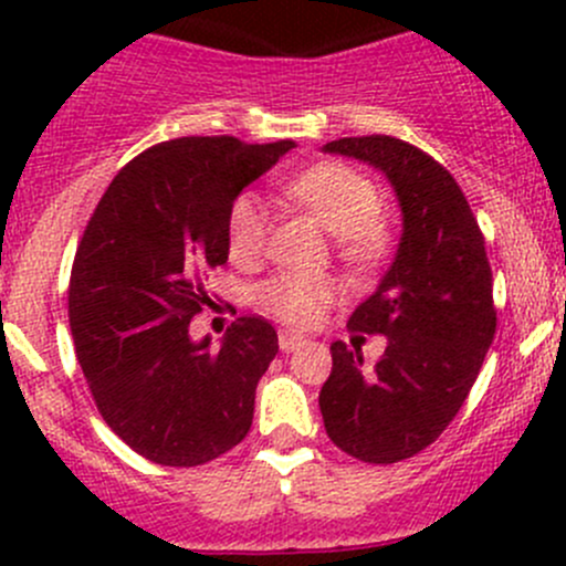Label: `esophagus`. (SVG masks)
I'll list each match as a JSON object with an SVG mask.
<instances>
[{
    "instance_id": "obj_1",
    "label": "esophagus",
    "mask_w": 566,
    "mask_h": 566,
    "mask_svg": "<svg viewBox=\"0 0 566 566\" xmlns=\"http://www.w3.org/2000/svg\"><path fill=\"white\" fill-rule=\"evenodd\" d=\"M301 345H306V336L295 334V331H279V347H282L284 353L298 350Z\"/></svg>"
}]
</instances>
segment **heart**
<instances>
[{
  "mask_svg": "<svg viewBox=\"0 0 566 566\" xmlns=\"http://www.w3.org/2000/svg\"><path fill=\"white\" fill-rule=\"evenodd\" d=\"M287 197L310 210L334 235L336 251L347 262L369 265L389 247V230L380 210V191L367 175L347 164H317L295 175L284 186ZM268 235L265 208L256 197L243 193L227 216V243L232 260L249 262L260 256ZM339 295V284L325 273H279L254 290V301L268 315L284 323L306 325Z\"/></svg>",
  "mask_w": 566,
  "mask_h": 566,
  "instance_id": "obj_1",
  "label": "heart"
}]
</instances>
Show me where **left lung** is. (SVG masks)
Instances as JSON below:
<instances>
[{"label": "left lung", "instance_id": "obj_1", "mask_svg": "<svg viewBox=\"0 0 566 566\" xmlns=\"http://www.w3.org/2000/svg\"><path fill=\"white\" fill-rule=\"evenodd\" d=\"M323 153L356 158L389 180L402 235L375 293L347 325L384 334L364 367L361 347L331 345L319 413L331 441L364 462H399L430 447L465 402L495 336L493 271L454 177L394 136H347Z\"/></svg>", "mask_w": 566, "mask_h": 566}]
</instances>
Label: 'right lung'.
Returning a JSON list of instances; mask_svg holds the SVG:
<instances>
[{
    "label": "right lung",
    "mask_w": 566,
    "mask_h": 566,
    "mask_svg": "<svg viewBox=\"0 0 566 566\" xmlns=\"http://www.w3.org/2000/svg\"><path fill=\"white\" fill-rule=\"evenodd\" d=\"M293 147L161 142L119 169L84 230L67 290L78 364L114 436L158 465H205L247 438L276 331L238 317L210 350L188 328L205 273L230 256L232 202Z\"/></svg>",
    "instance_id": "right-lung-1"
}]
</instances>
